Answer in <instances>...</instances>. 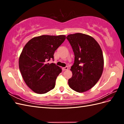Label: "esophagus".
<instances>
[{
    "label": "esophagus",
    "instance_id": "obj_1",
    "mask_svg": "<svg viewBox=\"0 0 124 124\" xmlns=\"http://www.w3.org/2000/svg\"><path fill=\"white\" fill-rule=\"evenodd\" d=\"M69 69V68H68V67H63V68H62V70H63V71H65V70H68Z\"/></svg>",
    "mask_w": 124,
    "mask_h": 124
}]
</instances>
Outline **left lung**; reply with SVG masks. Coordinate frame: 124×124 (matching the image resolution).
I'll list each match as a JSON object with an SVG mask.
<instances>
[{"label": "left lung", "instance_id": "1", "mask_svg": "<svg viewBox=\"0 0 124 124\" xmlns=\"http://www.w3.org/2000/svg\"><path fill=\"white\" fill-rule=\"evenodd\" d=\"M66 38L75 56L69 86L77 92H85L92 88L102 75L104 65L102 50L92 37L83 33L69 35Z\"/></svg>", "mask_w": 124, "mask_h": 124}]
</instances>
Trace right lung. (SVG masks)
Masks as SVG:
<instances>
[{"label":"right lung","mask_w":124,"mask_h":124,"mask_svg":"<svg viewBox=\"0 0 124 124\" xmlns=\"http://www.w3.org/2000/svg\"><path fill=\"white\" fill-rule=\"evenodd\" d=\"M66 39L64 35H42L35 37L26 44L19 58V68L23 79L33 92L46 93L55 86L62 69L53 59L55 51Z\"/></svg>","instance_id":"1"}]
</instances>
